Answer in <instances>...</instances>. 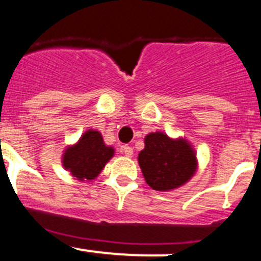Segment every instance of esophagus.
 <instances>
[{
  "label": "esophagus",
  "mask_w": 261,
  "mask_h": 261,
  "mask_svg": "<svg viewBox=\"0 0 261 261\" xmlns=\"http://www.w3.org/2000/svg\"><path fill=\"white\" fill-rule=\"evenodd\" d=\"M121 151H122V154H125L126 156H133L134 154V149L128 145L122 146V148H121Z\"/></svg>",
  "instance_id": "34e87169"
}]
</instances>
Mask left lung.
<instances>
[{
    "label": "left lung",
    "mask_w": 261,
    "mask_h": 261,
    "mask_svg": "<svg viewBox=\"0 0 261 261\" xmlns=\"http://www.w3.org/2000/svg\"><path fill=\"white\" fill-rule=\"evenodd\" d=\"M138 161L146 184L156 191H168L186 184L196 171V155L189 141L150 133Z\"/></svg>",
    "instance_id": "left-lung-1"
}]
</instances>
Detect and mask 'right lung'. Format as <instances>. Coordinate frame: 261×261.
Here are the masks:
<instances>
[{"label": "right lung", "instance_id": "right-lung-1", "mask_svg": "<svg viewBox=\"0 0 261 261\" xmlns=\"http://www.w3.org/2000/svg\"><path fill=\"white\" fill-rule=\"evenodd\" d=\"M115 154L112 146L106 145L99 131L88 130L75 145L65 150L62 166L79 181L94 179Z\"/></svg>", "mask_w": 261, "mask_h": 261}]
</instances>
